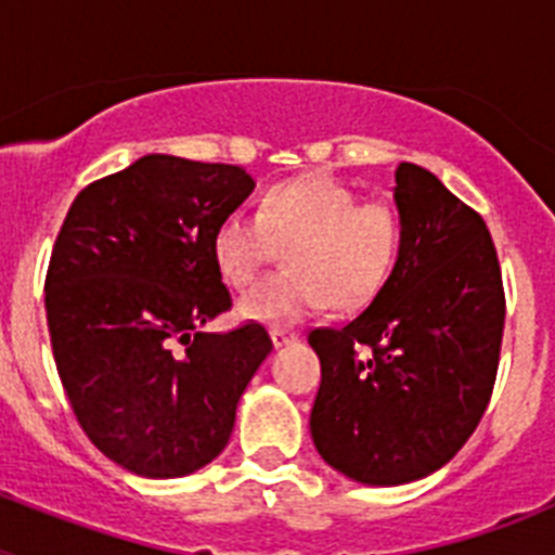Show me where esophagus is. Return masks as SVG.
Returning a JSON list of instances; mask_svg holds the SVG:
<instances>
[{
	"label": "esophagus",
	"instance_id": "obj_1",
	"mask_svg": "<svg viewBox=\"0 0 555 555\" xmlns=\"http://www.w3.org/2000/svg\"><path fill=\"white\" fill-rule=\"evenodd\" d=\"M269 336H272L274 347H283V345H292V341H297V333L286 331V327H272V331H269Z\"/></svg>",
	"mask_w": 555,
	"mask_h": 555
}]
</instances>
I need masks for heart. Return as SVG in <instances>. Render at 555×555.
I'll return each mask as SVG.
<instances>
[{"label": "heart", "instance_id": "b5f03b06", "mask_svg": "<svg viewBox=\"0 0 555 555\" xmlns=\"http://www.w3.org/2000/svg\"><path fill=\"white\" fill-rule=\"evenodd\" d=\"M403 244L400 214L333 180H288L267 191L261 210H233L214 230L210 253L222 278L247 286L286 247V269L238 300L244 320L288 325L333 302L361 308L380 292Z\"/></svg>", "mask_w": 555, "mask_h": 555}]
</instances>
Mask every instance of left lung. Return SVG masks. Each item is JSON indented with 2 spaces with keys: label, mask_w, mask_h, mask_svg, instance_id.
Listing matches in <instances>:
<instances>
[{
  "label": "left lung",
  "mask_w": 555,
  "mask_h": 555,
  "mask_svg": "<svg viewBox=\"0 0 555 555\" xmlns=\"http://www.w3.org/2000/svg\"><path fill=\"white\" fill-rule=\"evenodd\" d=\"M403 244L370 306L317 327L311 439L370 487L444 467L478 428L498 375L506 297L487 222L416 164L395 169Z\"/></svg>",
  "instance_id": "left-lung-1"
}]
</instances>
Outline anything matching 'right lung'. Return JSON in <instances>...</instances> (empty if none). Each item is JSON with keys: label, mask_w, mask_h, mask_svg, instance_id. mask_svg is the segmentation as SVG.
I'll list each match as a JSON object with an SVG mask.
<instances>
[{"label": "right lung", "mask_w": 555, "mask_h": 555, "mask_svg": "<svg viewBox=\"0 0 555 555\" xmlns=\"http://www.w3.org/2000/svg\"><path fill=\"white\" fill-rule=\"evenodd\" d=\"M242 166L144 155L86 185L49 258L47 325L86 436L144 478H180L228 444L272 350L258 322L205 333L230 308L210 242L253 194Z\"/></svg>", "instance_id": "obj_1"}]
</instances>
